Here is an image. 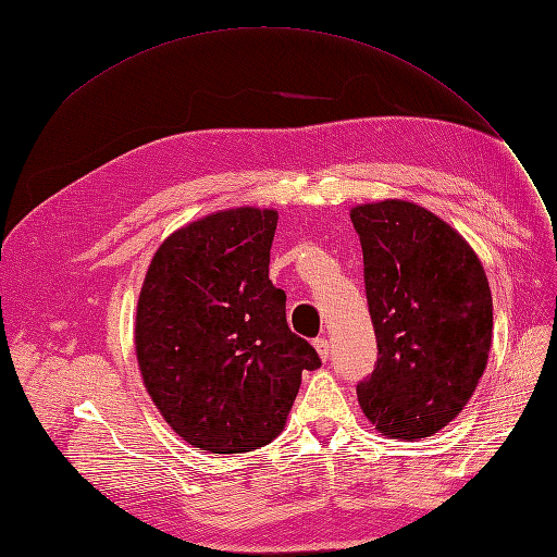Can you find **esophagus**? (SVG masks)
Returning <instances> with one entry per match:
<instances>
[{"label": "esophagus", "mask_w": 557, "mask_h": 557, "mask_svg": "<svg viewBox=\"0 0 557 557\" xmlns=\"http://www.w3.org/2000/svg\"><path fill=\"white\" fill-rule=\"evenodd\" d=\"M313 346H315V350H318L320 360H327V358H330V342L325 339V336H320V339H315Z\"/></svg>", "instance_id": "34e87169"}]
</instances>
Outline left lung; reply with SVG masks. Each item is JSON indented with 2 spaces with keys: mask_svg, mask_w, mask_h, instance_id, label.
Segmentation results:
<instances>
[{
  "mask_svg": "<svg viewBox=\"0 0 557 557\" xmlns=\"http://www.w3.org/2000/svg\"><path fill=\"white\" fill-rule=\"evenodd\" d=\"M379 358L358 401L391 440L446 428L474 395L493 342L483 264L442 218L404 199L350 211Z\"/></svg>",
  "mask_w": 557,
  "mask_h": 557,
  "instance_id": "1",
  "label": "left lung"
}]
</instances>
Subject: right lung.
<instances>
[{
	"label": "right lung",
	"instance_id": "1",
	"mask_svg": "<svg viewBox=\"0 0 557 557\" xmlns=\"http://www.w3.org/2000/svg\"><path fill=\"white\" fill-rule=\"evenodd\" d=\"M278 213L230 209L176 230L150 260L134 344L170 428L207 453H246L281 434L315 348L290 332L269 281Z\"/></svg>",
	"mask_w": 557,
	"mask_h": 557
}]
</instances>
